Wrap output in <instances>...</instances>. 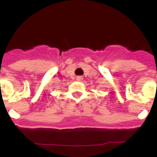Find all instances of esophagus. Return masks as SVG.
Returning <instances> with one entry per match:
<instances>
[{
	"instance_id": "obj_1",
	"label": "esophagus",
	"mask_w": 157,
	"mask_h": 157,
	"mask_svg": "<svg viewBox=\"0 0 157 157\" xmlns=\"http://www.w3.org/2000/svg\"><path fill=\"white\" fill-rule=\"evenodd\" d=\"M82 79H83V78L82 77V76H77V77H76V80L78 82H81Z\"/></svg>"
}]
</instances>
